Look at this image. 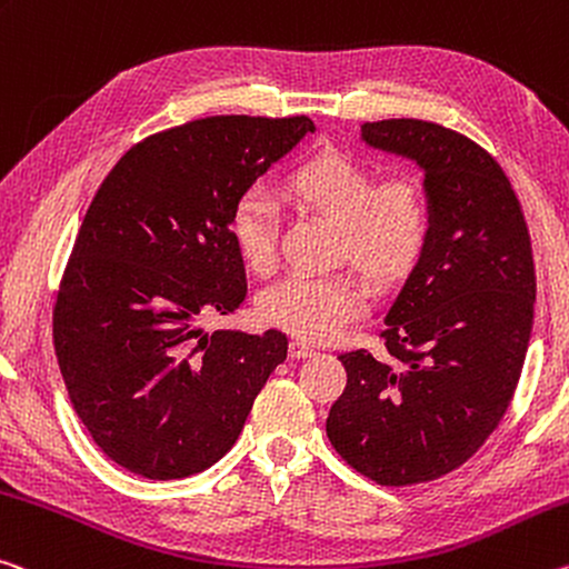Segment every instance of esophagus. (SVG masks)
Wrapping results in <instances>:
<instances>
[{"label": "esophagus", "mask_w": 569, "mask_h": 569, "mask_svg": "<svg viewBox=\"0 0 569 569\" xmlns=\"http://www.w3.org/2000/svg\"><path fill=\"white\" fill-rule=\"evenodd\" d=\"M288 355H291L293 359H306V357L317 355V349H313L311 345H306V341H301V339H293L291 345H288Z\"/></svg>", "instance_id": "1"}]
</instances>
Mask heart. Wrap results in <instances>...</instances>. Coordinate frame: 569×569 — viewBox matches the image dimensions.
Returning <instances> with one entry per match:
<instances>
[{
	"label": "heart",
	"mask_w": 569,
	"mask_h": 569,
	"mask_svg": "<svg viewBox=\"0 0 569 569\" xmlns=\"http://www.w3.org/2000/svg\"><path fill=\"white\" fill-rule=\"evenodd\" d=\"M286 194L339 228V252L369 278L387 283L415 266L430 236V204L418 182L375 174L345 151H319L286 177ZM230 232L246 263L266 273L276 258L278 207L260 187L238 197ZM367 291L351 273H291L258 299L260 319L309 341L339 333L362 317Z\"/></svg>",
	"instance_id": "obj_1"
}]
</instances>
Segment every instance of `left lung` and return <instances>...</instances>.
<instances>
[{
    "mask_svg": "<svg viewBox=\"0 0 569 569\" xmlns=\"http://www.w3.org/2000/svg\"><path fill=\"white\" fill-rule=\"evenodd\" d=\"M369 147L426 171L430 236L385 317V357L341 355L327 436L382 486L436 481L499 426L525 367L535 260L521 204L489 151L420 119L362 123Z\"/></svg>",
    "mask_w": 569,
    "mask_h": 569,
    "instance_id": "1",
    "label": "left lung"
}]
</instances>
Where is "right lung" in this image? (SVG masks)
<instances>
[{
	"label": "right lung",
	"mask_w": 569,
	"mask_h": 569,
	"mask_svg": "<svg viewBox=\"0 0 569 569\" xmlns=\"http://www.w3.org/2000/svg\"><path fill=\"white\" fill-rule=\"evenodd\" d=\"M309 116H210L151 133L90 202L62 273L52 341L93 443L143 479H187L236 446L286 333L200 329L246 301L238 197L288 154Z\"/></svg>",
	"instance_id": "1"
}]
</instances>
